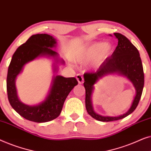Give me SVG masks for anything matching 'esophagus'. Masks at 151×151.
Returning <instances> with one entry per match:
<instances>
[{"mask_svg":"<svg viewBox=\"0 0 151 151\" xmlns=\"http://www.w3.org/2000/svg\"><path fill=\"white\" fill-rule=\"evenodd\" d=\"M76 79L78 81V83L79 84H82L84 82V78H83V76H82L81 74L78 73L76 75Z\"/></svg>","mask_w":151,"mask_h":151,"instance_id":"34e87169","label":"esophagus"}]
</instances>
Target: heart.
<instances>
[{
	"instance_id": "obj_1",
	"label": "heart",
	"mask_w": 151,
	"mask_h": 151,
	"mask_svg": "<svg viewBox=\"0 0 151 151\" xmlns=\"http://www.w3.org/2000/svg\"><path fill=\"white\" fill-rule=\"evenodd\" d=\"M113 51V47L109 42H96L91 45L82 51L77 56V60L80 63H86L96 58L102 60L109 56Z\"/></svg>"
}]
</instances>
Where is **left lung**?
I'll list each match as a JSON object with an SVG mask.
<instances>
[{
	"label": "left lung",
	"mask_w": 151,
	"mask_h": 151,
	"mask_svg": "<svg viewBox=\"0 0 151 151\" xmlns=\"http://www.w3.org/2000/svg\"><path fill=\"white\" fill-rule=\"evenodd\" d=\"M114 35L118 40V44L111 56L106 58L96 72L86 73L84 75L86 111L92 117L101 122L118 120L133 113L139 104L144 84L143 66L137 49L124 35L119 33H114ZM109 74H118L127 77L133 83L136 90V96L129 110L117 117L102 116L97 114L92 106L91 96L94 85L100 78Z\"/></svg>",
	"instance_id": "obj_1"
}]
</instances>
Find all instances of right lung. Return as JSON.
Here are the masks:
<instances>
[{
  "label": "right lung",
  "mask_w": 151,
  "mask_h": 151,
  "mask_svg": "<svg viewBox=\"0 0 151 151\" xmlns=\"http://www.w3.org/2000/svg\"><path fill=\"white\" fill-rule=\"evenodd\" d=\"M55 45L56 40L50 35H33L16 49L12 56L7 76L8 100L12 108L27 120L38 123L47 122L58 117L68 95L78 84L75 78L57 76L53 78L48 96L39 104L29 106L23 104L18 99L15 82L16 77L22 71L24 66L41 56H51L55 58L58 63V54L51 49ZM60 62L65 63L63 60ZM54 69L55 71V68Z\"/></svg>",
  "instance_id": "add662e5"
}]
</instances>
